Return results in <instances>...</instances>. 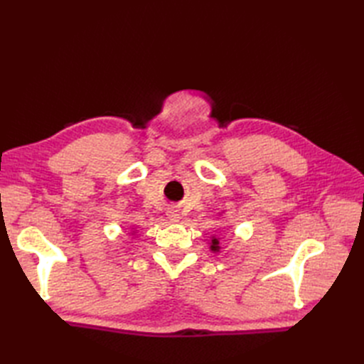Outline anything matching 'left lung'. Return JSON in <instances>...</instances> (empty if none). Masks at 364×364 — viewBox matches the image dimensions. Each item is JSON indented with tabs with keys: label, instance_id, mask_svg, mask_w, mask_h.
<instances>
[{
	"label": "left lung",
	"instance_id": "8db88e82",
	"mask_svg": "<svg viewBox=\"0 0 364 364\" xmlns=\"http://www.w3.org/2000/svg\"><path fill=\"white\" fill-rule=\"evenodd\" d=\"M209 249H211L214 253L215 252H220V250H222V246H220V238L218 237H211V240H209Z\"/></svg>",
	"mask_w": 364,
	"mask_h": 364
}]
</instances>
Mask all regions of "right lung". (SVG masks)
<instances>
[{"label": "right lung", "mask_w": 364, "mask_h": 364, "mask_svg": "<svg viewBox=\"0 0 364 364\" xmlns=\"http://www.w3.org/2000/svg\"><path fill=\"white\" fill-rule=\"evenodd\" d=\"M132 234H135V230H132Z\"/></svg>", "instance_id": "right-lung-1"}]
</instances>
